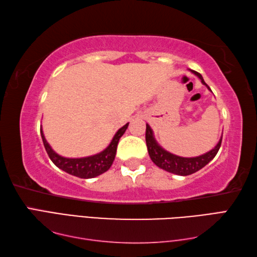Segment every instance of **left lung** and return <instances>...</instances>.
Returning <instances> with one entry per match:
<instances>
[{
  "label": "left lung",
  "mask_w": 257,
  "mask_h": 257,
  "mask_svg": "<svg viewBox=\"0 0 257 257\" xmlns=\"http://www.w3.org/2000/svg\"><path fill=\"white\" fill-rule=\"evenodd\" d=\"M191 72L198 76V77L201 79L202 84L205 85L207 88L210 89V87L205 84V81L203 77H202L201 74H199L198 72H194V70H191ZM146 143H147V148H148L149 156L151 158L152 162H154L156 166L170 173L178 174V176H189V174H192L196 171H199L200 169L205 167L207 163H209L213 158L216 156L217 151H219L221 147L222 138L220 139V141L217 143V145L214 147V148L210 150L209 152H206V154L201 155L199 157H193V158H183V157H179L173 154H170L169 151L163 149L161 146L158 145V143L154 137V132H152L150 125L147 123Z\"/></svg>",
  "instance_id": "obj_1"
}]
</instances>
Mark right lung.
<instances>
[{"instance_id": "1", "label": "right lung", "mask_w": 257, "mask_h": 257, "mask_svg": "<svg viewBox=\"0 0 257 257\" xmlns=\"http://www.w3.org/2000/svg\"><path fill=\"white\" fill-rule=\"evenodd\" d=\"M128 124L129 123H125L123 127L118 130L116 135L113 136L111 143L109 144V146L105 150L97 155L86 158H65L59 156L52 149V147L48 145L44 137V134H43L42 128L41 136L47 155L53 161L54 165L58 167L59 169H62L63 171L72 174V176L78 177L81 179H90L97 176H100V174L106 172L108 169L111 167L114 160V157H116L119 139L121 138V136L124 134L125 130H127Z\"/></svg>"}]
</instances>
